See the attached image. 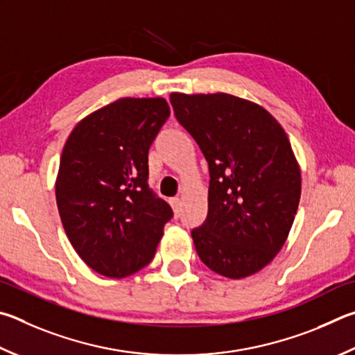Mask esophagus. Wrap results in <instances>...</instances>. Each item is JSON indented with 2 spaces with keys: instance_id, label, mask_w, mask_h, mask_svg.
I'll use <instances>...</instances> for the list:
<instances>
[{
  "instance_id": "obj_1",
  "label": "esophagus",
  "mask_w": 355,
  "mask_h": 355,
  "mask_svg": "<svg viewBox=\"0 0 355 355\" xmlns=\"http://www.w3.org/2000/svg\"><path fill=\"white\" fill-rule=\"evenodd\" d=\"M171 205L173 208V212H175V214H180V209H182V200H180L178 197H173V198H171Z\"/></svg>"
}]
</instances>
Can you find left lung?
<instances>
[{"label": "left lung", "mask_w": 355, "mask_h": 355, "mask_svg": "<svg viewBox=\"0 0 355 355\" xmlns=\"http://www.w3.org/2000/svg\"><path fill=\"white\" fill-rule=\"evenodd\" d=\"M171 104L209 166L208 216L191 233L198 257L230 279L257 273L286 243L301 197L284 128L263 107L227 93H172Z\"/></svg>", "instance_id": "obj_1"}]
</instances>
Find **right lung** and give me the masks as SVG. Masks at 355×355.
Returning a JSON list of instances; mask_svg holds the SVG:
<instances>
[{
	"instance_id": "right-lung-1",
	"label": "right lung",
	"mask_w": 355,
	"mask_h": 355,
	"mask_svg": "<svg viewBox=\"0 0 355 355\" xmlns=\"http://www.w3.org/2000/svg\"><path fill=\"white\" fill-rule=\"evenodd\" d=\"M163 98H122L83 118L63 147L57 208L89 268L125 278L155 256L173 212L149 188V149L169 118Z\"/></svg>"
}]
</instances>
